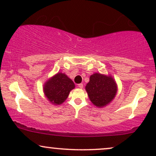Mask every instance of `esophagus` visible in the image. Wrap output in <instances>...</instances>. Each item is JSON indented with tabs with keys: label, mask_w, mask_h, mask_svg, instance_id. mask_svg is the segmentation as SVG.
Segmentation results:
<instances>
[{
	"label": "esophagus",
	"mask_w": 156,
	"mask_h": 156,
	"mask_svg": "<svg viewBox=\"0 0 156 156\" xmlns=\"http://www.w3.org/2000/svg\"><path fill=\"white\" fill-rule=\"evenodd\" d=\"M78 87H79V88H80V89H82L83 87V83H79V84H78Z\"/></svg>",
	"instance_id": "esophagus-1"
}]
</instances>
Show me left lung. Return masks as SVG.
<instances>
[{"instance_id":"8db88e82","label":"left lung","mask_w":156,"mask_h":156,"mask_svg":"<svg viewBox=\"0 0 156 156\" xmlns=\"http://www.w3.org/2000/svg\"><path fill=\"white\" fill-rule=\"evenodd\" d=\"M117 85L111 76L94 73L89 78L86 90L90 101L94 105L103 107L114 99L117 93Z\"/></svg>"}]
</instances>
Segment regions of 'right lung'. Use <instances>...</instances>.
Returning <instances> with one entry per match:
<instances>
[{"instance_id":"obj_1","label":"right lung","mask_w":156,"mask_h":156,"mask_svg":"<svg viewBox=\"0 0 156 156\" xmlns=\"http://www.w3.org/2000/svg\"><path fill=\"white\" fill-rule=\"evenodd\" d=\"M75 88V84L70 78L63 73H58L44 85V92L48 99L53 104H62Z\"/></svg>"}]
</instances>
